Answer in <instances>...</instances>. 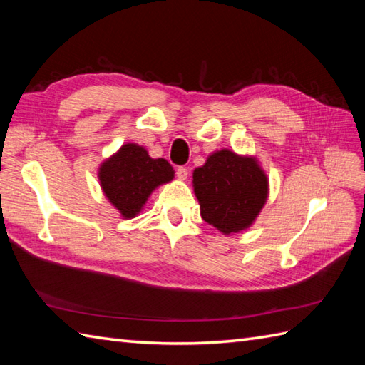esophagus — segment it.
Listing matches in <instances>:
<instances>
[{"instance_id": "1", "label": "esophagus", "mask_w": 365, "mask_h": 365, "mask_svg": "<svg viewBox=\"0 0 365 365\" xmlns=\"http://www.w3.org/2000/svg\"><path fill=\"white\" fill-rule=\"evenodd\" d=\"M177 178H178V180H187V178H188V169L187 168H177Z\"/></svg>"}]
</instances>
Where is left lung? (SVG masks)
<instances>
[{"mask_svg": "<svg viewBox=\"0 0 365 365\" xmlns=\"http://www.w3.org/2000/svg\"><path fill=\"white\" fill-rule=\"evenodd\" d=\"M192 188L202 220L230 235L252 226L268 199V177L255 157L221 149L195 169Z\"/></svg>", "mask_w": 365, "mask_h": 365, "instance_id": "8db88e82", "label": "left lung"}]
</instances>
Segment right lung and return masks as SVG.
Returning <instances> with one entry per match:
<instances>
[{"label": "right lung", "instance_id": "1", "mask_svg": "<svg viewBox=\"0 0 365 365\" xmlns=\"http://www.w3.org/2000/svg\"><path fill=\"white\" fill-rule=\"evenodd\" d=\"M174 178L165 158H152L143 145L123 144L98 168L100 187L123 220L135 218L160 185Z\"/></svg>", "mask_w": 365, "mask_h": 365}]
</instances>
